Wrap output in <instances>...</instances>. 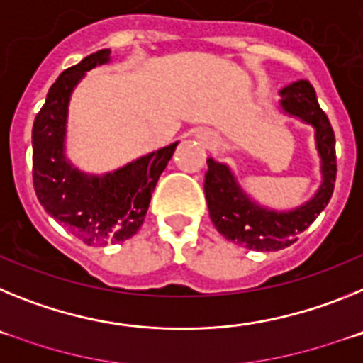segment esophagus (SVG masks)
Wrapping results in <instances>:
<instances>
[{
    "label": "esophagus",
    "mask_w": 363,
    "mask_h": 363,
    "mask_svg": "<svg viewBox=\"0 0 363 363\" xmlns=\"http://www.w3.org/2000/svg\"><path fill=\"white\" fill-rule=\"evenodd\" d=\"M198 136L203 138V140H211V134H209V133H203V130H201V133L198 134Z\"/></svg>",
    "instance_id": "esophagus-1"
}]
</instances>
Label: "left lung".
<instances>
[{"label":"left lung","mask_w":363,"mask_h":363,"mask_svg":"<svg viewBox=\"0 0 363 363\" xmlns=\"http://www.w3.org/2000/svg\"><path fill=\"white\" fill-rule=\"evenodd\" d=\"M280 107L285 114L298 118L314 129V142L320 154L322 185L303 205L291 211L267 209L256 203L233 174L229 165L207 158L205 198L214 227L229 242L251 251H280L298 240L325 209L335 191L336 150L335 133L329 118L320 108L316 92L307 79H298L280 91Z\"/></svg>","instance_id":"left-lung-1"}]
</instances>
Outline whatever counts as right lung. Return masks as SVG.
I'll list each match as a JSON object with an SVG mask.
<instances>
[{"mask_svg":"<svg viewBox=\"0 0 363 363\" xmlns=\"http://www.w3.org/2000/svg\"><path fill=\"white\" fill-rule=\"evenodd\" d=\"M111 50L83 57L60 74L32 127V179L43 207L86 245L129 240L145 220L150 196L178 142L145 154L107 174H86L65 154L67 116L72 91L86 70L108 63Z\"/></svg>","mask_w":363,"mask_h":363,"instance_id":"add662e5","label":"right lung"}]
</instances>
